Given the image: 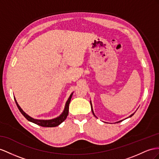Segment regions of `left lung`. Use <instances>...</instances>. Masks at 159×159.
<instances>
[{"instance_id":"1","label":"left lung","mask_w":159,"mask_h":159,"mask_svg":"<svg viewBox=\"0 0 159 159\" xmlns=\"http://www.w3.org/2000/svg\"><path fill=\"white\" fill-rule=\"evenodd\" d=\"M90 103H91V110H92V112H93V115H94L95 116V117H96V116L95 115V113H94V112H93V106H92V103H91V101H90ZM134 113H135V112H134ZM134 113H132V115H130L129 117H132L134 114ZM123 121V120H120V121H117V123H118V122H120V121Z\"/></svg>"}]
</instances>
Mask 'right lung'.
I'll use <instances>...</instances> for the list:
<instances>
[{
    "label": "right lung",
    "instance_id": "right-lung-1",
    "mask_svg": "<svg viewBox=\"0 0 159 159\" xmlns=\"http://www.w3.org/2000/svg\"><path fill=\"white\" fill-rule=\"evenodd\" d=\"M72 94H73V93H71V95H70L69 98L68 99L66 103V105H65L63 112L61 113V114L58 117H56V118L52 119V120H38V119L33 118V117H30L29 115H27L25 112L23 111V109L19 105L18 103L17 102V101H16L15 97H14V99H15L16 104H17V106L18 109H19L20 112L22 113L23 116L25 117L28 121L33 122V123L37 124V125L43 126V127H56V126H58L61 123H62V122L66 119L67 116L68 114L69 104H70V100H71V98L72 97Z\"/></svg>",
    "mask_w": 159,
    "mask_h": 159
}]
</instances>
